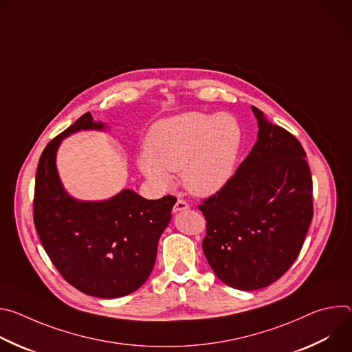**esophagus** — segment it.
I'll return each mask as SVG.
<instances>
[{
  "label": "esophagus",
  "instance_id": "34e87169",
  "mask_svg": "<svg viewBox=\"0 0 352 352\" xmlns=\"http://www.w3.org/2000/svg\"><path fill=\"white\" fill-rule=\"evenodd\" d=\"M189 209V205L185 202V200H177V204L174 205L173 208V212L174 213H178V212H184V210H188Z\"/></svg>",
  "mask_w": 352,
  "mask_h": 352
}]
</instances>
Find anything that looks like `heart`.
<instances>
[{"mask_svg":"<svg viewBox=\"0 0 352 352\" xmlns=\"http://www.w3.org/2000/svg\"><path fill=\"white\" fill-rule=\"evenodd\" d=\"M241 146L242 126L234 116L185 113L152 126L138 166L162 188L171 185V171H181L190 193L212 196L231 179Z\"/></svg>","mask_w":352,"mask_h":352,"instance_id":"heart-1","label":"heart"}]
</instances>
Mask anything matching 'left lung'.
<instances>
[{"label":"left lung","mask_w":352,"mask_h":352,"mask_svg":"<svg viewBox=\"0 0 352 352\" xmlns=\"http://www.w3.org/2000/svg\"><path fill=\"white\" fill-rule=\"evenodd\" d=\"M258 140L234 177L199 210L205 256L228 287L254 291L295 262L314 217L312 177L299 140L252 106Z\"/></svg>","instance_id":"left-lung-1"}]
</instances>
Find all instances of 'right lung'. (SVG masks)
I'll list each match as a JSON object with an SVG mask.
<instances>
[{
	"instance_id": "1",
	"label": "right lung",
	"mask_w": 352,
	"mask_h": 352,
	"mask_svg": "<svg viewBox=\"0 0 352 352\" xmlns=\"http://www.w3.org/2000/svg\"><path fill=\"white\" fill-rule=\"evenodd\" d=\"M106 128L86 113L45 146L36 173L33 219L61 276L83 294L110 299L136 291L152 273L177 199L147 200L132 189L96 202L71 196L56 163L61 142L79 131Z\"/></svg>"
}]
</instances>
